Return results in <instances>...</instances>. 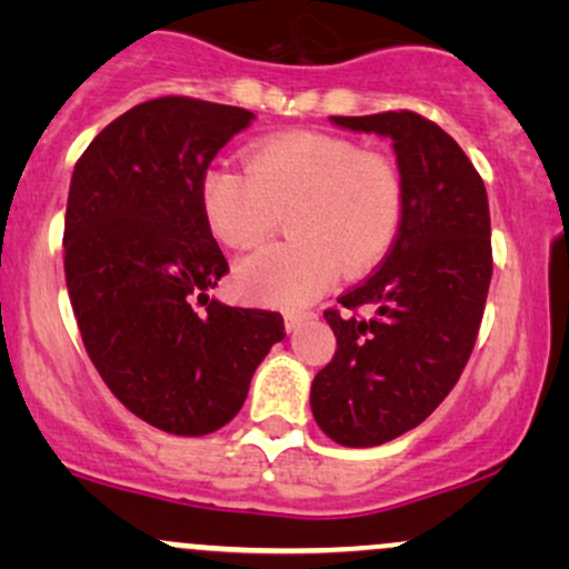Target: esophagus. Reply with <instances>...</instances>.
I'll return each instance as SVG.
<instances>
[{"mask_svg":"<svg viewBox=\"0 0 569 569\" xmlns=\"http://www.w3.org/2000/svg\"><path fill=\"white\" fill-rule=\"evenodd\" d=\"M307 318H310L307 312H286V331H289V335L291 331H297L299 326L307 321Z\"/></svg>","mask_w":569,"mask_h":569,"instance_id":"34e87169","label":"esophagus"}]
</instances>
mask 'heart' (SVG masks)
Masks as SVG:
<instances>
[{"mask_svg":"<svg viewBox=\"0 0 569 569\" xmlns=\"http://www.w3.org/2000/svg\"><path fill=\"white\" fill-rule=\"evenodd\" d=\"M208 227L230 248L262 246L291 217V243L234 267V289L259 305L299 307L345 276L375 267L403 217L393 158L345 136L289 130L248 149L246 171L217 166L202 179Z\"/></svg>","mask_w":569,"mask_h":569,"instance_id":"heart-1","label":"heart"}]
</instances>
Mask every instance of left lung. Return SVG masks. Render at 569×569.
<instances>
[{"instance_id": "1", "label": "left lung", "mask_w": 569, "mask_h": 569, "mask_svg": "<svg viewBox=\"0 0 569 569\" xmlns=\"http://www.w3.org/2000/svg\"><path fill=\"white\" fill-rule=\"evenodd\" d=\"M393 139L403 217L388 257L323 312L337 337L312 380V417L342 447L417 428L460 380L492 280L487 189L452 136L422 114L331 117ZM361 306L376 310L369 319Z\"/></svg>"}]
</instances>
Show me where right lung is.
Instances as JSON below:
<instances>
[{"label": "right lung", "instance_id": "right-lung-1", "mask_svg": "<svg viewBox=\"0 0 569 569\" xmlns=\"http://www.w3.org/2000/svg\"><path fill=\"white\" fill-rule=\"evenodd\" d=\"M251 120L227 103L152 98L109 122L71 176L63 270L84 350L136 417L173 436L227 426L286 337L280 312L208 299L230 264L202 179Z\"/></svg>", "mask_w": 569, "mask_h": 569}]
</instances>
